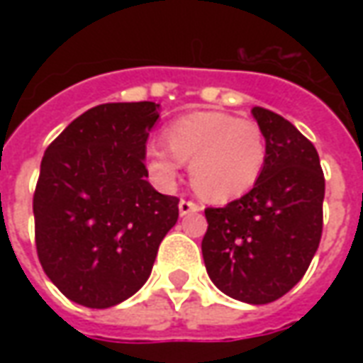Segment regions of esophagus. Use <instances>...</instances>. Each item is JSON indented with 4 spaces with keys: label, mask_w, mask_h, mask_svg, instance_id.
Returning <instances> with one entry per match:
<instances>
[{
    "label": "esophagus",
    "mask_w": 363,
    "mask_h": 363,
    "mask_svg": "<svg viewBox=\"0 0 363 363\" xmlns=\"http://www.w3.org/2000/svg\"><path fill=\"white\" fill-rule=\"evenodd\" d=\"M202 210V206L196 204V202H190V200H181L179 202V213L181 216H189V213H196Z\"/></svg>",
    "instance_id": "34e87169"
}]
</instances>
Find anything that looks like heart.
Here are the masks:
<instances>
[{"label":"heart","mask_w":363,"mask_h":363,"mask_svg":"<svg viewBox=\"0 0 363 363\" xmlns=\"http://www.w3.org/2000/svg\"><path fill=\"white\" fill-rule=\"evenodd\" d=\"M163 142H151L145 161L163 186H173L182 163L190 161V181L208 200L243 196L259 182L267 165V138L257 122L218 111H200L173 120Z\"/></svg>","instance_id":"1"}]
</instances>
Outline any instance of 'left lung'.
<instances>
[{
	"mask_svg": "<svg viewBox=\"0 0 363 363\" xmlns=\"http://www.w3.org/2000/svg\"><path fill=\"white\" fill-rule=\"evenodd\" d=\"M251 112L267 138V165L245 196L206 210L202 257L225 296L264 305L288 294L317 252L325 177L315 145L291 122L260 106Z\"/></svg>",
	"mask_w": 363,
	"mask_h": 363,
	"instance_id": "1",
	"label": "left lung"
}]
</instances>
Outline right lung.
<instances>
[{
	"mask_svg": "<svg viewBox=\"0 0 363 363\" xmlns=\"http://www.w3.org/2000/svg\"><path fill=\"white\" fill-rule=\"evenodd\" d=\"M161 104L83 112L44 151L33 198L38 260L75 303L106 309L147 281L179 200L147 181L145 143Z\"/></svg>",
	"mask_w": 363,
	"mask_h": 363,
	"instance_id": "add662e5",
	"label": "right lung"
}]
</instances>
